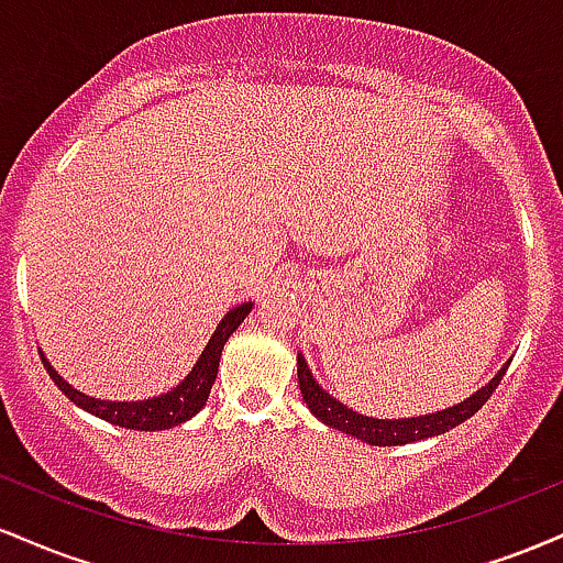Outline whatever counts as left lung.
<instances>
[{"label": "left lung", "mask_w": 563, "mask_h": 563, "mask_svg": "<svg viewBox=\"0 0 563 563\" xmlns=\"http://www.w3.org/2000/svg\"><path fill=\"white\" fill-rule=\"evenodd\" d=\"M506 371L508 365L503 367V371L497 373L487 386H482L474 397H468L466 402L461 405H452L442 412H431V416H423V418H402V421H378V418L360 416V412L349 410L346 405L335 402L331 394L314 384L312 373H309L307 363H303V357L299 354V386L303 394V402H307L309 410H312L322 423L333 426V429L339 431H346V434L363 439L367 444H376V448H394V444L418 442V439L444 434V431L455 429V426L468 421V418L474 416V412H479L482 405L493 397V391L497 389V384H500L503 376H506Z\"/></svg>", "instance_id": "obj_1"}]
</instances>
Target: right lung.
I'll use <instances>...</instances> for the list:
<instances>
[{"mask_svg":"<svg viewBox=\"0 0 563 563\" xmlns=\"http://www.w3.org/2000/svg\"><path fill=\"white\" fill-rule=\"evenodd\" d=\"M249 312H251V303H241V307L230 309V312L224 314V320L219 322V328L214 331V335H211L209 344H206L203 354H200L196 367L190 371V376H187L177 389L161 394V397H153V399H142V402H106V399L87 397V394L76 391L74 386H68L66 380L57 376L53 365L44 360V354H42V363L47 367L49 378L57 384V389L66 394L70 402L84 407V410L92 412V416L102 418V421L121 426V429H137V431L172 429V426L183 423L187 418L196 416L200 407L206 405V399H209L211 394V386H214L217 380L222 349L228 344L230 333L241 325Z\"/></svg>","mask_w":563,"mask_h":563,"instance_id":"right-lung-1","label":"right lung"}]
</instances>
